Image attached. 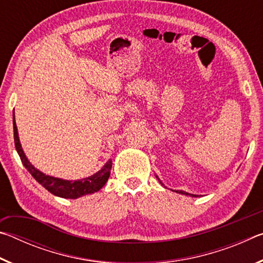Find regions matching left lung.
I'll return each instance as SVG.
<instances>
[{
  "mask_svg": "<svg viewBox=\"0 0 263 263\" xmlns=\"http://www.w3.org/2000/svg\"><path fill=\"white\" fill-rule=\"evenodd\" d=\"M179 193H180V194H183V195H189V196H193V197H197V196H196V195H191V194H188V193H184V191H182V190H180Z\"/></svg>",
  "mask_w": 263,
  "mask_h": 263,
  "instance_id": "1",
  "label": "left lung"
}]
</instances>
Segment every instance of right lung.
Here are the masks:
<instances>
[{"instance_id": "right-lung-1", "label": "right lung", "mask_w": 263, "mask_h": 263, "mask_svg": "<svg viewBox=\"0 0 263 263\" xmlns=\"http://www.w3.org/2000/svg\"><path fill=\"white\" fill-rule=\"evenodd\" d=\"M14 139H15V147L17 153H18L22 162L28 169L29 173L32 175L35 181L38 183H41L44 188L47 189L51 194L59 196L62 198H78L81 197L83 195L92 194L99 191L102 186H103L106 181H108L111 172V167H112V162L109 160L108 162L104 164V167L101 169L100 172H97L96 174L86 177V179L79 180V181H67V180H61L57 179V177H52L43 174L42 172H39L38 169H35L32 164L29 162V160L26 159L25 154L22 149L18 132H17V126L15 122V114H14Z\"/></svg>"}]
</instances>
